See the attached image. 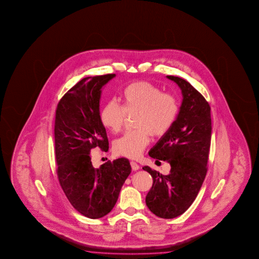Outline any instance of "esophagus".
Listing matches in <instances>:
<instances>
[{
  "mask_svg": "<svg viewBox=\"0 0 259 259\" xmlns=\"http://www.w3.org/2000/svg\"><path fill=\"white\" fill-rule=\"evenodd\" d=\"M131 166H132V170L136 171L138 169H140V166L136 162H134V161L131 162Z\"/></svg>",
  "mask_w": 259,
  "mask_h": 259,
  "instance_id": "esophagus-1",
  "label": "esophagus"
}]
</instances>
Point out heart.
<instances>
[{
	"label": "heart",
	"instance_id": "obj_1",
	"mask_svg": "<svg viewBox=\"0 0 259 259\" xmlns=\"http://www.w3.org/2000/svg\"><path fill=\"white\" fill-rule=\"evenodd\" d=\"M122 106L109 101L102 107L101 120L113 133L122 130L127 118L135 116L137 130L127 132L113 145L116 155L138 158L149 144L150 136L161 138L170 131L180 112V103L173 94L162 92L149 81L140 80L127 85L121 93Z\"/></svg>",
	"mask_w": 259,
	"mask_h": 259
}]
</instances>
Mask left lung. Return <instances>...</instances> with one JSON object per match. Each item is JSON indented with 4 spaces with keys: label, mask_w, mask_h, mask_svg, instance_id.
I'll return each mask as SVG.
<instances>
[{
    "label": "left lung",
    "mask_w": 259,
    "mask_h": 259,
    "mask_svg": "<svg viewBox=\"0 0 259 259\" xmlns=\"http://www.w3.org/2000/svg\"><path fill=\"white\" fill-rule=\"evenodd\" d=\"M182 92L180 112L170 131L150 149L149 155L170 164L168 175L159 174L148 166L153 184L146 197V204L161 219H174L191 206L200 190L207 171L210 149V106L191 84L175 76Z\"/></svg>",
    "instance_id": "left-lung-1"
}]
</instances>
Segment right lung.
Masks as SVG:
<instances>
[{
	"mask_svg": "<svg viewBox=\"0 0 259 259\" xmlns=\"http://www.w3.org/2000/svg\"><path fill=\"white\" fill-rule=\"evenodd\" d=\"M116 75L87 77L66 92L58 103L54 125L59 182L76 210L89 219L109 214L132 172L127 158L92 166L91 151L107 152L109 141L101 122V89Z\"/></svg>",
	"mask_w": 259,
	"mask_h": 259,
	"instance_id": "obj_1",
	"label": "right lung"
}]
</instances>
